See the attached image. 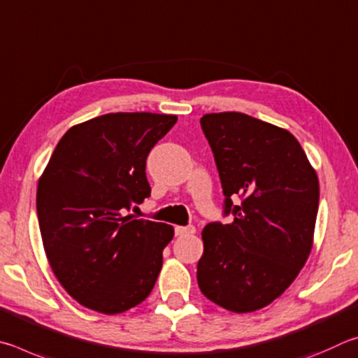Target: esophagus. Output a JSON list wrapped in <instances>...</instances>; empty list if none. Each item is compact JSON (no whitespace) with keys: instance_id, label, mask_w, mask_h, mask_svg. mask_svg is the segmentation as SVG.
Listing matches in <instances>:
<instances>
[{"instance_id":"34e87169","label":"esophagus","mask_w":358,"mask_h":358,"mask_svg":"<svg viewBox=\"0 0 358 358\" xmlns=\"http://www.w3.org/2000/svg\"><path fill=\"white\" fill-rule=\"evenodd\" d=\"M195 227H176L174 233L176 236H190V234H195Z\"/></svg>"}]
</instances>
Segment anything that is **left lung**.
Returning a JSON list of instances; mask_svg holds the SVG:
<instances>
[{"label":"left lung","mask_w":358,"mask_h":358,"mask_svg":"<svg viewBox=\"0 0 358 358\" xmlns=\"http://www.w3.org/2000/svg\"><path fill=\"white\" fill-rule=\"evenodd\" d=\"M222 180L228 224L203 229L198 286L233 313L261 310L302 271L313 247L319 180L289 131L243 113L201 117ZM243 201L234 206L232 199Z\"/></svg>","instance_id":"1"}]
</instances>
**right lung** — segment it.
<instances>
[{
  "mask_svg": "<svg viewBox=\"0 0 358 358\" xmlns=\"http://www.w3.org/2000/svg\"><path fill=\"white\" fill-rule=\"evenodd\" d=\"M174 115L108 113L73 125L37 184V218L50 267L80 305L117 315L146 299L171 224L125 215L150 195L146 159Z\"/></svg>",
  "mask_w": 358,
  "mask_h": 358,
  "instance_id": "add662e5",
  "label": "right lung"
}]
</instances>
